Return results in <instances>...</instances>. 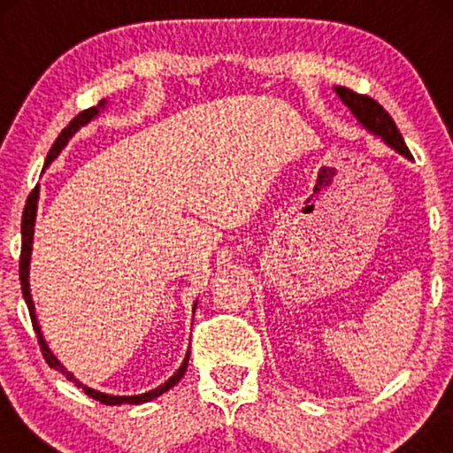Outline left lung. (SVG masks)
Returning <instances> with one entry per match:
<instances>
[{
    "mask_svg": "<svg viewBox=\"0 0 453 453\" xmlns=\"http://www.w3.org/2000/svg\"><path fill=\"white\" fill-rule=\"evenodd\" d=\"M334 90H336L340 101L349 107L350 113L355 115V119L361 123L369 134L381 138V142H386L392 150L402 154V157H406L408 160H412V154L406 148L404 138H402L394 119L388 115V111L383 109L380 103L373 101L371 96L357 95V92L344 88V86H334Z\"/></svg>",
    "mask_w": 453,
    "mask_h": 453,
    "instance_id": "left-lung-1",
    "label": "left lung"
}]
</instances>
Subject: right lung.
<instances>
[{
    "mask_svg": "<svg viewBox=\"0 0 453 453\" xmlns=\"http://www.w3.org/2000/svg\"><path fill=\"white\" fill-rule=\"evenodd\" d=\"M107 107V101H101L96 104V107H92L88 111H82V113H78L73 119L70 121V126H67L64 132L59 134V138L55 140V144L51 150L47 154V160H45V166H49L53 163L55 158L59 157V152L64 150L67 142L72 140V135L78 132L80 127H84L86 123H90L95 117H98V113ZM36 203H39V185L33 189V194L28 196L27 200V206H24V212H22V251H20V284H22V296L24 301H27V307H28V313H30V321H33V327L36 332V338H39V344H41V352L42 357H45L47 365L55 371H59V373L65 375V380H70L76 383V386L82 389L86 395H90L92 400H98L103 402V404L107 406H119V404H144V402H150L154 398H158V395H163L165 392H169L173 386H177V381L181 380L185 375V371H188V361H189V350L188 355H185L181 367H179L175 373H173L169 380L165 383H160L158 388L150 389V392H144V394H138V395H113V394H104V392H98L95 388H88L84 386L82 381L76 380V375L72 373V371H67L64 365L59 363V358L53 355L51 349H49L45 338H42V332H41V326H39V319H36V311H35V301H33V295H30V256H33V239H35V220H36ZM196 305L194 303V311H196Z\"/></svg>",
    "mask_w": 453,
    "mask_h": 453,
    "instance_id": "obj_1",
    "label": "right lung"
}]
</instances>
